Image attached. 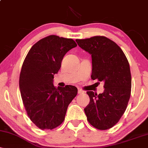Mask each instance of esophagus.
Masks as SVG:
<instances>
[{"label":"esophagus","instance_id":"34e87169","mask_svg":"<svg viewBox=\"0 0 148 148\" xmlns=\"http://www.w3.org/2000/svg\"><path fill=\"white\" fill-rule=\"evenodd\" d=\"M84 90H82L81 89H78V93H79V94H82V93H84Z\"/></svg>","mask_w":148,"mask_h":148}]
</instances>
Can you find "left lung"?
<instances>
[{"instance_id":"obj_1","label":"left lung","mask_w":148,"mask_h":148,"mask_svg":"<svg viewBox=\"0 0 148 148\" xmlns=\"http://www.w3.org/2000/svg\"><path fill=\"white\" fill-rule=\"evenodd\" d=\"M76 42L91 54L92 79L104 83L105 89L101 94L87 92L90 103L84 108L87 120L98 130H108L118 123L130 100V64L120 47L106 37L95 36Z\"/></svg>"}]
</instances>
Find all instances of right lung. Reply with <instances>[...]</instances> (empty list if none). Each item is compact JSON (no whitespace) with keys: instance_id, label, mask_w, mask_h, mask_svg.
Returning a JSON list of instances; mask_svg holds the SVG:
<instances>
[{"instance_id":"right-lung-1","label":"right lung","mask_w":148,"mask_h":148,"mask_svg":"<svg viewBox=\"0 0 148 148\" xmlns=\"http://www.w3.org/2000/svg\"><path fill=\"white\" fill-rule=\"evenodd\" d=\"M77 45L72 39L49 35L27 54L19 76L21 95L30 120L41 130H53L64 121L67 107L76 96L75 86H53L64 56Z\"/></svg>"}]
</instances>
